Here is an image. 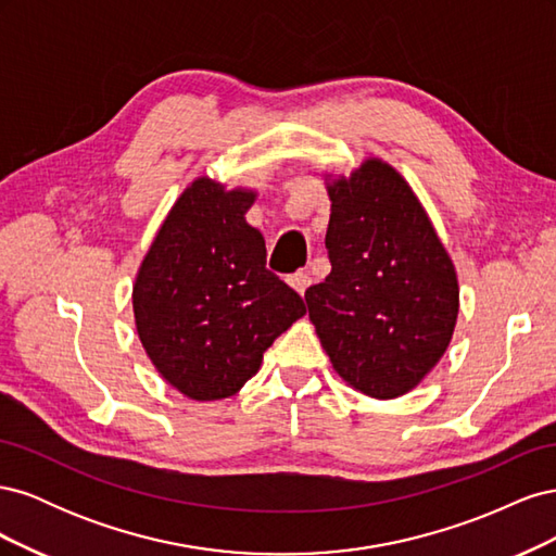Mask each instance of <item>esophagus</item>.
Segmentation results:
<instances>
[{
    "mask_svg": "<svg viewBox=\"0 0 556 556\" xmlns=\"http://www.w3.org/2000/svg\"><path fill=\"white\" fill-rule=\"evenodd\" d=\"M288 280H290V285H292V288H294L301 296L306 294V290L311 288V282H313V278H311L306 271H296V274H292Z\"/></svg>",
    "mask_w": 556,
    "mask_h": 556,
    "instance_id": "1",
    "label": "esophagus"
}]
</instances>
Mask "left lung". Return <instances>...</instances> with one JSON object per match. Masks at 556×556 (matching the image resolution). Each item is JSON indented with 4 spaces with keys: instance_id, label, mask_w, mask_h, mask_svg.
<instances>
[{
    "instance_id": "1",
    "label": "left lung",
    "mask_w": 556,
    "mask_h": 556,
    "mask_svg": "<svg viewBox=\"0 0 556 556\" xmlns=\"http://www.w3.org/2000/svg\"><path fill=\"white\" fill-rule=\"evenodd\" d=\"M331 274L306 290L308 317L352 390L396 399L441 362L459 315V280L425 206L394 166L364 160L325 174Z\"/></svg>"
}]
</instances>
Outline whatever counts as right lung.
I'll return each mask as SVG.
<instances>
[{"instance_id": "add662e5", "label": "right lung", "mask_w": 556, "mask_h": 556, "mask_svg": "<svg viewBox=\"0 0 556 556\" xmlns=\"http://www.w3.org/2000/svg\"><path fill=\"white\" fill-rule=\"evenodd\" d=\"M257 192L199 176L150 243L131 290L134 323L157 374L192 401L237 394L266 348L306 315L304 299L268 271Z\"/></svg>"}]
</instances>
